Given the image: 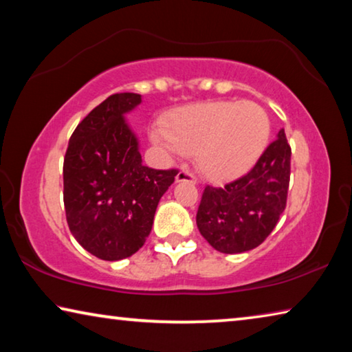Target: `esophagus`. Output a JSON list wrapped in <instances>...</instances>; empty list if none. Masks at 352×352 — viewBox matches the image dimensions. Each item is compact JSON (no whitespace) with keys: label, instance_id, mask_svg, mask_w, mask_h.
Returning a JSON list of instances; mask_svg holds the SVG:
<instances>
[{"label":"esophagus","instance_id":"obj_1","mask_svg":"<svg viewBox=\"0 0 352 352\" xmlns=\"http://www.w3.org/2000/svg\"><path fill=\"white\" fill-rule=\"evenodd\" d=\"M177 182H190V183H197V177H195L192 172L188 169H182L177 174Z\"/></svg>","mask_w":352,"mask_h":352}]
</instances>
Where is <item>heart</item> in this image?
<instances>
[{
	"label": "heart",
	"instance_id": "1",
	"mask_svg": "<svg viewBox=\"0 0 352 352\" xmlns=\"http://www.w3.org/2000/svg\"><path fill=\"white\" fill-rule=\"evenodd\" d=\"M272 132L267 111L254 102H210L175 111L152 140L170 153H195L206 177L225 180L258 162Z\"/></svg>",
	"mask_w": 352,
	"mask_h": 352
}]
</instances>
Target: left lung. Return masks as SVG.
<instances>
[{
    "mask_svg": "<svg viewBox=\"0 0 352 352\" xmlns=\"http://www.w3.org/2000/svg\"><path fill=\"white\" fill-rule=\"evenodd\" d=\"M292 148L284 129L245 175L201 194L197 226L220 253L253 250L275 228L287 204Z\"/></svg>",
    "mask_w": 352,
    "mask_h": 352,
    "instance_id": "8db88e82",
    "label": "left lung"
}]
</instances>
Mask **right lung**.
Masks as SVG:
<instances>
[{"mask_svg":"<svg viewBox=\"0 0 352 352\" xmlns=\"http://www.w3.org/2000/svg\"><path fill=\"white\" fill-rule=\"evenodd\" d=\"M141 104L116 93L82 119L63 160V204L71 234L104 261L129 258L151 234L158 201L178 174L142 166L124 113Z\"/></svg>","mask_w":352,"mask_h":352,"instance_id":"add662e5","label":"right lung"}]
</instances>
